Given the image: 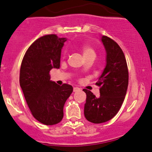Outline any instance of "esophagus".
<instances>
[{
  "label": "esophagus",
  "instance_id": "1",
  "mask_svg": "<svg viewBox=\"0 0 152 152\" xmlns=\"http://www.w3.org/2000/svg\"><path fill=\"white\" fill-rule=\"evenodd\" d=\"M79 90H80V88H78V87H74V88H73V91H79Z\"/></svg>",
  "mask_w": 152,
  "mask_h": 152
}]
</instances>
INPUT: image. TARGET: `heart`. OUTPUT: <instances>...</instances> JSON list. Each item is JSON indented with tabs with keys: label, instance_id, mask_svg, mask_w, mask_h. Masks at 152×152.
<instances>
[{
	"label": "heart",
	"instance_id": "b5f03b06",
	"mask_svg": "<svg viewBox=\"0 0 152 152\" xmlns=\"http://www.w3.org/2000/svg\"><path fill=\"white\" fill-rule=\"evenodd\" d=\"M80 50L86 59L89 58V57L95 58L96 57V50L91 45H88V44L83 45L80 47Z\"/></svg>",
	"mask_w": 152,
	"mask_h": 152
}]
</instances>
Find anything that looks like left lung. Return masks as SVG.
Masks as SVG:
<instances>
[{
  "instance_id": "left-lung-1",
  "label": "left lung",
  "mask_w": 152,
  "mask_h": 152,
  "mask_svg": "<svg viewBox=\"0 0 152 152\" xmlns=\"http://www.w3.org/2000/svg\"><path fill=\"white\" fill-rule=\"evenodd\" d=\"M102 41L107 52V64L95 85L100 87V96L83 89L86 94L84 114L93 124H102L113 118L121 107L126 94L129 72L126 57L118 44L107 36Z\"/></svg>"
}]
</instances>
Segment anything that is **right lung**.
I'll list each match as a JSON object with an SVG mask.
<instances>
[{
  "instance_id": "right-lung-1",
  "label": "right lung",
  "mask_w": 152,
  "mask_h": 152,
  "mask_svg": "<svg viewBox=\"0 0 152 152\" xmlns=\"http://www.w3.org/2000/svg\"><path fill=\"white\" fill-rule=\"evenodd\" d=\"M57 35H46L35 40L22 61L20 85L32 116L45 125H54L64 117V106L73 87L50 81V71L59 68L61 48L66 42Z\"/></svg>"
}]
</instances>
